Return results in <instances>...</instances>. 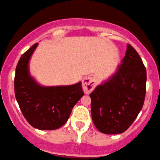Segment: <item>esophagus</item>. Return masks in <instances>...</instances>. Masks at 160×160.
<instances>
[{
	"mask_svg": "<svg viewBox=\"0 0 160 160\" xmlns=\"http://www.w3.org/2000/svg\"><path fill=\"white\" fill-rule=\"evenodd\" d=\"M82 88L83 91H84L85 93L88 94L90 93L92 90L94 89L96 86V80L94 78L92 77H88L85 78L82 80Z\"/></svg>",
	"mask_w": 160,
	"mask_h": 160,
	"instance_id": "obj_1",
	"label": "esophagus"
}]
</instances>
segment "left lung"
Listing matches in <instances>:
<instances>
[{"label":"left lung","instance_id":"obj_1","mask_svg":"<svg viewBox=\"0 0 160 160\" xmlns=\"http://www.w3.org/2000/svg\"><path fill=\"white\" fill-rule=\"evenodd\" d=\"M146 79L142 60L128 44L116 72L89 95L92 119L99 131L117 134L131 126L144 104Z\"/></svg>","mask_w":160,"mask_h":160}]
</instances>
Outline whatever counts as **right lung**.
I'll list each match as a JSON object with an SVG mask.
<instances>
[{"label": "right lung", "instance_id": "1", "mask_svg": "<svg viewBox=\"0 0 160 160\" xmlns=\"http://www.w3.org/2000/svg\"><path fill=\"white\" fill-rule=\"evenodd\" d=\"M35 43L22 55L16 68L15 95L19 108L32 127L42 130L59 129L84 95L81 82L71 86H42L30 76L29 60Z\"/></svg>", "mask_w": 160, "mask_h": 160}]
</instances>
